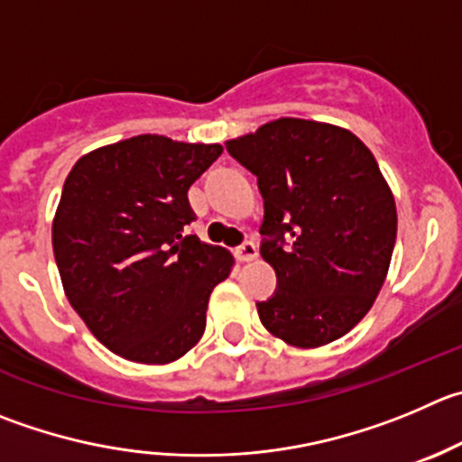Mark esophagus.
<instances>
[{
  "label": "esophagus",
  "mask_w": 462,
  "mask_h": 462,
  "mask_svg": "<svg viewBox=\"0 0 462 462\" xmlns=\"http://www.w3.org/2000/svg\"><path fill=\"white\" fill-rule=\"evenodd\" d=\"M236 258H238L240 263H249V261H254V258L258 256V249H256V245L252 243V240H247V243H243L240 245V247H236Z\"/></svg>",
  "instance_id": "34e87169"
}]
</instances>
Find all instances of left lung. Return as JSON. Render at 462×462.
<instances>
[{
  "label": "left lung",
  "instance_id": "obj_1",
  "mask_svg": "<svg viewBox=\"0 0 462 462\" xmlns=\"http://www.w3.org/2000/svg\"><path fill=\"white\" fill-rule=\"evenodd\" d=\"M265 201L261 256L276 292L258 301L272 336L301 349L349 333L374 304L397 238L394 197L351 131L281 117L228 140Z\"/></svg>",
  "mask_w": 462,
  "mask_h": 462
}]
</instances>
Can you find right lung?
Wrapping results in <instances>:
<instances>
[{
	"instance_id": "add662e5",
	"label": "right lung",
	"mask_w": 462,
	"mask_h": 462,
	"mask_svg": "<svg viewBox=\"0 0 462 462\" xmlns=\"http://www.w3.org/2000/svg\"><path fill=\"white\" fill-rule=\"evenodd\" d=\"M222 144L135 135L86 153L65 179L51 245L69 304L113 354L165 365L199 342L208 297L234 267L188 234V188Z\"/></svg>"
}]
</instances>
